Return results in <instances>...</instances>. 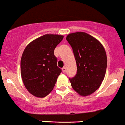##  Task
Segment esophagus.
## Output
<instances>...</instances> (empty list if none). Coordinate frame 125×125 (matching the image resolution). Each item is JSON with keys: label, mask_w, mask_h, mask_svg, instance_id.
Listing matches in <instances>:
<instances>
[{"label": "esophagus", "mask_w": 125, "mask_h": 125, "mask_svg": "<svg viewBox=\"0 0 125 125\" xmlns=\"http://www.w3.org/2000/svg\"><path fill=\"white\" fill-rule=\"evenodd\" d=\"M62 73H66V68H64H64H62Z\"/></svg>", "instance_id": "34e87169"}]
</instances>
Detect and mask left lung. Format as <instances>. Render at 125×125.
I'll list each match as a JSON object with an SVG mask.
<instances>
[{"mask_svg":"<svg viewBox=\"0 0 125 125\" xmlns=\"http://www.w3.org/2000/svg\"><path fill=\"white\" fill-rule=\"evenodd\" d=\"M66 40L72 47L77 65V74L69 78L71 86L82 96L100 88L106 74L107 57L98 40L83 32L68 34Z\"/></svg>","mask_w":125,"mask_h":125,"instance_id":"obj_1","label":"left lung"}]
</instances>
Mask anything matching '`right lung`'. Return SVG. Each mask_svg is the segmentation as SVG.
<instances>
[{
    "instance_id": "add662e5",
    "label": "right lung",
    "mask_w": 125,
    "mask_h": 125,
    "mask_svg": "<svg viewBox=\"0 0 125 125\" xmlns=\"http://www.w3.org/2000/svg\"><path fill=\"white\" fill-rule=\"evenodd\" d=\"M63 36L45 34L30 42L21 61V73L24 86L32 95L44 98L51 92L61 69L57 66L54 51Z\"/></svg>"
}]
</instances>
